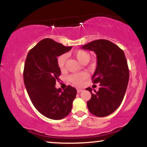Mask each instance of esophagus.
<instances>
[{"instance_id":"1","label":"esophagus","mask_w":147,"mask_h":147,"mask_svg":"<svg viewBox=\"0 0 147 147\" xmlns=\"http://www.w3.org/2000/svg\"><path fill=\"white\" fill-rule=\"evenodd\" d=\"M82 91H83V90H82V89H80V88H78V89H77L78 93H80V92H82Z\"/></svg>"}]
</instances>
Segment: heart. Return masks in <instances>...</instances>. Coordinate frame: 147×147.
Returning <instances> with one entry per match:
<instances>
[{
    "instance_id": "heart-1",
    "label": "heart",
    "mask_w": 147,
    "mask_h": 147,
    "mask_svg": "<svg viewBox=\"0 0 147 147\" xmlns=\"http://www.w3.org/2000/svg\"><path fill=\"white\" fill-rule=\"evenodd\" d=\"M74 55L75 56L78 61L81 62L82 63L85 64L89 61L90 59V53L89 52L84 51V50H78L74 53ZM66 60H67V56L65 54L60 55L57 59V65L61 70H63L65 68ZM87 78V74L84 72L82 73H78L71 74L69 76L68 80L69 81L76 86L82 85V82L86 78Z\"/></svg>"
}]
</instances>
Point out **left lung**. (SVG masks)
I'll return each mask as SVG.
<instances>
[{
    "mask_svg": "<svg viewBox=\"0 0 147 147\" xmlns=\"http://www.w3.org/2000/svg\"><path fill=\"white\" fill-rule=\"evenodd\" d=\"M83 49L94 51L97 55V67L92 80L100 83L98 92L92 93L87 102L90 113L104 117L113 113L122 103L128 80L129 69L123 50L106 39L95 40L82 46Z\"/></svg>",
    "mask_w": 147,
    "mask_h": 147,
    "instance_id": "1",
    "label": "left lung"
}]
</instances>
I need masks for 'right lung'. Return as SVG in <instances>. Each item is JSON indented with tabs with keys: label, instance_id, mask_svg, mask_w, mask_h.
I'll use <instances>...</instances> for the list:
<instances>
[{
	"label": "right lung",
	"instance_id": "add662e5",
	"mask_svg": "<svg viewBox=\"0 0 147 147\" xmlns=\"http://www.w3.org/2000/svg\"><path fill=\"white\" fill-rule=\"evenodd\" d=\"M71 48L47 38L32 48L26 58L23 80L27 93L36 109L50 119L60 120L67 116L77 94L71 86L63 92L55 87L61 75L57 57Z\"/></svg>",
	"mask_w": 147,
	"mask_h": 147
}]
</instances>
